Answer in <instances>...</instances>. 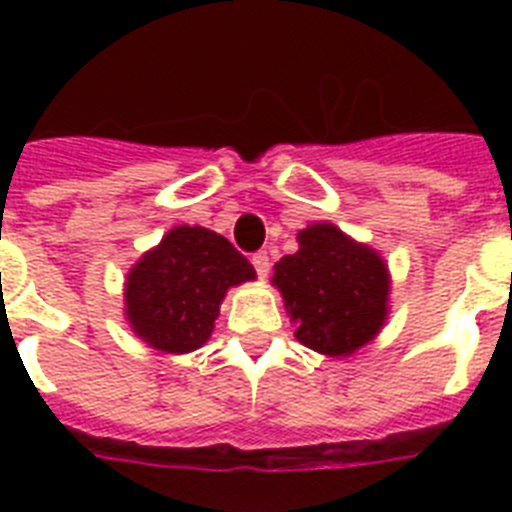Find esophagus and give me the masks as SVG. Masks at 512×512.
I'll return each mask as SVG.
<instances>
[{"label":"esophagus","mask_w":512,"mask_h":512,"mask_svg":"<svg viewBox=\"0 0 512 512\" xmlns=\"http://www.w3.org/2000/svg\"><path fill=\"white\" fill-rule=\"evenodd\" d=\"M251 264H253V269H256V274H259V279L269 277L271 261H269V256H266V251L256 253V256H253V259H251Z\"/></svg>","instance_id":"1"}]
</instances>
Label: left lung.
<instances>
[{"instance_id":"left-lung-1","label":"left lung","mask_w":512,"mask_h":512,"mask_svg":"<svg viewBox=\"0 0 512 512\" xmlns=\"http://www.w3.org/2000/svg\"><path fill=\"white\" fill-rule=\"evenodd\" d=\"M297 253L274 264L295 338L330 359L372 343L390 315L392 277L382 253L320 220L297 233Z\"/></svg>"}]
</instances>
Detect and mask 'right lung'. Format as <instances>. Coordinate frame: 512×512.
Wrapping results in <instances>:
<instances>
[{
	"mask_svg": "<svg viewBox=\"0 0 512 512\" xmlns=\"http://www.w3.org/2000/svg\"><path fill=\"white\" fill-rule=\"evenodd\" d=\"M256 271L215 230L174 225L125 277V320L158 354H189L210 341L230 287Z\"/></svg>",
	"mask_w": 512,
	"mask_h": 512,
	"instance_id": "add662e5",
	"label": "right lung"
}]
</instances>
